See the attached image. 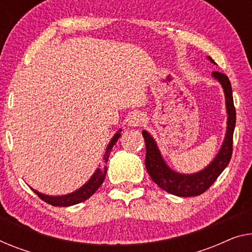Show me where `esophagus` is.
<instances>
[{"mask_svg":"<svg viewBox=\"0 0 252 252\" xmlns=\"http://www.w3.org/2000/svg\"><path fill=\"white\" fill-rule=\"evenodd\" d=\"M145 121V116L142 113H134L133 115H131V118L129 120V125L131 126H141Z\"/></svg>","mask_w":252,"mask_h":252,"instance_id":"esophagus-1","label":"esophagus"}]
</instances>
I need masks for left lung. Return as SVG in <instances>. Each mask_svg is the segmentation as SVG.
I'll use <instances>...</instances> for the list:
<instances>
[{
	"mask_svg": "<svg viewBox=\"0 0 252 252\" xmlns=\"http://www.w3.org/2000/svg\"><path fill=\"white\" fill-rule=\"evenodd\" d=\"M214 62L212 59L208 58ZM213 77L217 79L222 85L225 93L227 108V130L224 142L220 153L214 158L207 167L194 174H180L172 171L165 164L162 158L156 142L150 137L147 131H142V137L146 144V159L145 165L147 172L154 182L160 189L167 191L168 193L179 197H193L200 196L209 187L216 181L224 168L230 163L232 153H233V132L235 127V107L233 103V94H232L231 82L226 74L219 71H214Z\"/></svg>",
	"mask_w": 252,
	"mask_h": 252,
	"instance_id": "8db88e82",
	"label": "left lung"
}]
</instances>
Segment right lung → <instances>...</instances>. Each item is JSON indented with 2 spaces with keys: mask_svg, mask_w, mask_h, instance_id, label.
<instances>
[{
  "mask_svg": "<svg viewBox=\"0 0 252 252\" xmlns=\"http://www.w3.org/2000/svg\"><path fill=\"white\" fill-rule=\"evenodd\" d=\"M120 131L118 133L114 134V137L112 138V140L108 144L106 152H105V155L103 157L104 159V164H107L108 157H110L111 150L113 148V146L115 145V142L118 141V139L120 138ZM106 172H107V167L106 165H104V167L97 168L95 173L90 178L89 181L86 183L85 186H82L80 189L74 191L72 193L65 194V196H59V197H52V196H46V194L39 193L38 191L33 190L32 191L35 192L37 196H38L42 200H44L47 204H50L52 206H61V207H67V206H72V205H77L79 202H82L85 200H87L88 198H90L93 196L94 193L96 192V190L102 186V183L104 181L105 176H106Z\"/></svg>",
  "mask_w": 252,
  "mask_h": 252,
  "instance_id": "right-lung-1",
  "label": "right lung"
}]
</instances>
